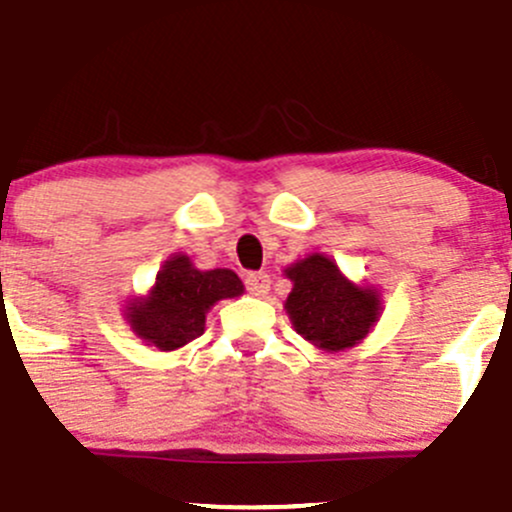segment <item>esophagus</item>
<instances>
[{
    "label": "esophagus",
    "instance_id": "obj_1",
    "mask_svg": "<svg viewBox=\"0 0 512 512\" xmlns=\"http://www.w3.org/2000/svg\"><path fill=\"white\" fill-rule=\"evenodd\" d=\"M270 274L267 272H247L245 274V287L247 292L255 294V297H265L267 292H270Z\"/></svg>",
    "mask_w": 512,
    "mask_h": 512
}]
</instances>
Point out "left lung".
Returning <instances> with one entry per match:
<instances>
[{"instance_id":"left-lung-1","label":"left lung","mask_w":512,"mask_h":512,"mask_svg":"<svg viewBox=\"0 0 512 512\" xmlns=\"http://www.w3.org/2000/svg\"><path fill=\"white\" fill-rule=\"evenodd\" d=\"M294 282L287 314L299 336L324 351L351 348L378 321V294L355 287L324 255H309L287 270Z\"/></svg>"}]
</instances>
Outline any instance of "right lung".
<instances>
[{
	"label": "right lung",
	"mask_w": 512,
	"mask_h": 512,
	"mask_svg": "<svg viewBox=\"0 0 512 512\" xmlns=\"http://www.w3.org/2000/svg\"><path fill=\"white\" fill-rule=\"evenodd\" d=\"M238 294L242 282L233 270L201 272L186 255H176L161 267L152 294L129 306L127 319L139 338L174 351L201 336L206 311L215 301Z\"/></svg>",
	"instance_id": "1"
}]
</instances>
